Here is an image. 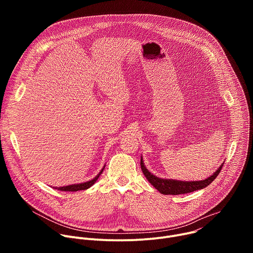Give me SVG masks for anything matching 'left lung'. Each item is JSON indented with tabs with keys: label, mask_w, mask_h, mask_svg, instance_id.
Instances as JSON below:
<instances>
[{
	"label": "left lung",
	"mask_w": 253,
	"mask_h": 253,
	"mask_svg": "<svg viewBox=\"0 0 253 253\" xmlns=\"http://www.w3.org/2000/svg\"><path fill=\"white\" fill-rule=\"evenodd\" d=\"M224 164V163H223ZM223 164L216 170L210 177L201 180V181H178V180H171V179H162L158 178L155 175L151 174L146 167L144 166L142 157H141V169L147 178L148 181L162 194L165 195H178V194H185L190 193L199 189H203L204 187L208 186L210 183H212L213 180L217 177V175L220 173Z\"/></svg>",
	"instance_id": "left-lung-1"
}]
</instances>
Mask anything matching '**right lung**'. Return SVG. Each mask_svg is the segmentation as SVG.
I'll return each instance as SVG.
<instances>
[{"mask_svg": "<svg viewBox=\"0 0 253 253\" xmlns=\"http://www.w3.org/2000/svg\"><path fill=\"white\" fill-rule=\"evenodd\" d=\"M105 168V167H104ZM103 168V169H104ZM103 169L100 171V173L95 177L93 178L92 180H90V181H87V182H84V183H80V184H73V185H69V186H63V187H56V189L60 190V191H71V192H76V191H79V190H86L88 189L89 187H91L96 181L97 179L99 178V176L102 174L103 172Z\"/></svg>", "mask_w": 253, "mask_h": 253, "instance_id": "obj_1", "label": "right lung"}]
</instances>
